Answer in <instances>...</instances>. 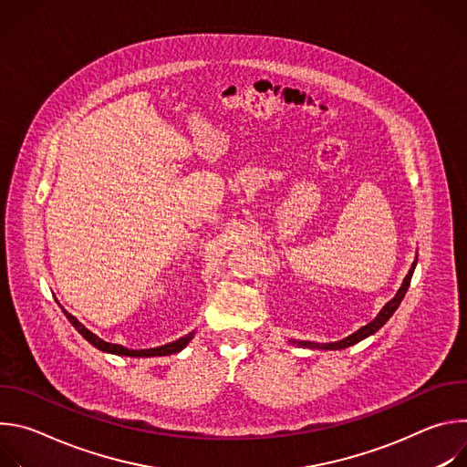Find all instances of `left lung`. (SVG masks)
<instances>
[{
	"label": "left lung",
	"mask_w": 467,
	"mask_h": 467,
	"mask_svg": "<svg viewBox=\"0 0 467 467\" xmlns=\"http://www.w3.org/2000/svg\"><path fill=\"white\" fill-rule=\"evenodd\" d=\"M416 264H418V258L414 260L412 268L409 270V274H407V277H405L401 288L397 290L395 297H393L391 301H388V303L382 306V310L377 314V317H375L371 323H368V325H364L362 328H358L357 332H353L351 337H348V338H344V340H340V342H330V344H316V342H303V340H290V342L296 344V346H299V348H310V349H335V351H337V349H346V348H349V346H355V344H358L360 340H364V338L375 335V332L393 316V312L397 310V306L401 305V301H403V297H405V294H407V290H409V286H410V281H412V275H414V270H416Z\"/></svg>",
	"instance_id": "left-lung-1"
}]
</instances>
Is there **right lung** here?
<instances>
[{"instance_id": "add662e5", "label": "right lung", "mask_w": 467, "mask_h": 467, "mask_svg": "<svg viewBox=\"0 0 467 467\" xmlns=\"http://www.w3.org/2000/svg\"><path fill=\"white\" fill-rule=\"evenodd\" d=\"M62 312L66 314V317H68V321L81 332L83 338L88 340L94 348H98L99 351L112 353V355H121V357H166V355H175V353L182 351L188 346V342L193 338V335H195V332H190V335H186V337H182V338H179V340H175L171 344H166V346H161V348H153V349H127L123 346L109 344V342L101 340L99 337L94 335L92 330H88L76 316H72L70 312H66L64 308H62Z\"/></svg>"}]
</instances>
